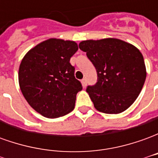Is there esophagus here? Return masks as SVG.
<instances>
[{
	"label": "esophagus",
	"instance_id": "1",
	"mask_svg": "<svg viewBox=\"0 0 158 158\" xmlns=\"http://www.w3.org/2000/svg\"><path fill=\"white\" fill-rule=\"evenodd\" d=\"M81 83H82L83 87L85 88L86 85H87V80H86V79H83L82 80H81Z\"/></svg>",
	"mask_w": 158,
	"mask_h": 158
}]
</instances>
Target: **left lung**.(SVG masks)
Listing matches in <instances>:
<instances>
[{
    "mask_svg": "<svg viewBox=\"0 0 158 158\" xmlns=\"http://www.w3.org/2000/svg\"><path fill=\"white\" fill-rule=\"evenodd\" d=\"M79 47L96 69L97 82L86 88L96 109L118 114L129 108L146 78L140 52L131 44L113 38L84 40Z\"/></svg>",
    "mask_w": 158,
    "mask_h": 158,
    "instance_id": "1",
    "label": "left lung"
}]
</instances>
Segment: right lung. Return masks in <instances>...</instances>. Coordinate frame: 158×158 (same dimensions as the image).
<instances>
[{
    "label": "right lung",
    "mask_w": 158,
    "mask_h": 158,
    "mask_svg": "<svg viewBox=\"0 0 158 158\" xmlns=\"http://www.w3.org/2000/svg\"><path fill=\"white\" fill-rule=\"evenodd\" d=\"M78 49L74 41L49 39L23 58L19 71L20 89L31 107L42 116L56 118L74 108L82 85L74 77L70 58Z\"/></svg>",
    "instance_id": "obj_1"
}]
</instances>
